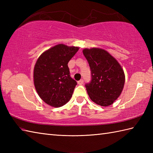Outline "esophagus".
Here are the masks:
<instances>
[{
  "instance_id": "obj_1",
  "label": "esophagus",
  "mask_w": 153,
  "mask_h": 153,
  "mask_svg": "<svg viewBox=\"0 0 153 153\" xmlns=\"http://www.w3.org/2000/svg\"><path fill=\"white\" fill-rule=\"evenodd\" d=\"M83 82H84V81H83V79H80L79 81H78V82H77V83H78L79 85H83Z\"/></svg>"
}]
</instances>
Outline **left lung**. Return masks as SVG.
Instances as JSON below:
<instances>
[{
  "mask_svg": "<svg viewBox=\"0 0 153 153\" xmlns=\"http://www.w3.org/2000/svg\"><path fill=\"white\" fill-rule=\"evenodd\" d=\"M83 53L91 74V80L85 85L89 97L99 105H111L124 86L125 74L122 68L112 55L101 48H85Z\"/></svg>",
  "mask_w": 153,
  "mask_h": 153,
  "instance_id": "8db88e82",
  "label": "left lung"
}]
</instances>
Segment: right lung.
I'll return each instance as SVG.
<instances>
[{
	"instance_id": "1",
	"label": "right lung",
	"mask_w": 153,
	"mask_h": 153,
	"mask_svg": "<svg viewBox=\"0 0 153 153\" xmlns=\"http://www.w3.org/2000/svg\"><path fill=\"white\" fill-rule=\"evenodd\" d=\"M79 47L57 45L45 51L35 65L33 81L40 98L47 105L60 107L70 100L77 85L70 77L68 63Z\"/></svg>"
}]
</instances>
